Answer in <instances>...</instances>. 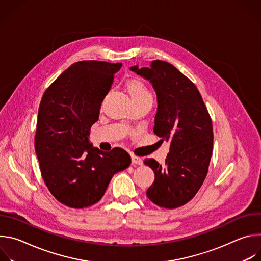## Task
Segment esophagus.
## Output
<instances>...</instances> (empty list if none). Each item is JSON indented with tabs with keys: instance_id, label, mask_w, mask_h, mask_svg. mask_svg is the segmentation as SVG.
Instances as JSON below:
<instances>
[{
	"instance_id": "34e87169",
	"label": "esophagus",
	"mask_w": 261,
	"mask_h": 261,
	"mask_svg": "<svg viewBox=\"0 0 261 261\" xmlns=\"http://www.w3.org/2000/svg\"><path fill=\"white\" fill-rule=\"evenodd\" d=\"M131 159H132V164H133L134 166H135V165H142V163H143L142 159H141V158H139V157L132 156V157H131Z\"/></svg>"
}]
</instances>
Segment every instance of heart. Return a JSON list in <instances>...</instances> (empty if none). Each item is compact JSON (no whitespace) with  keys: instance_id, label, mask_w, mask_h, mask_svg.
<instances>
[{"instance_id":"b5f03b06","label":"heart","mask_w":261,"mask_h":261,"mask_svg":"<svg viewBox=\"0 0 261 261\" xmlns=\"http://www.w3.org/2000/svg\"><path fill=\"white\" fill-rule=\"evenodd\" d=\"M125 90L131 97L134 104L144 102V101H152V94L148 90L147 86L138 79H129L125 82Z\"/></svg>"}]
</instances>
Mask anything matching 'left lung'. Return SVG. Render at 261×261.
Wrapping results in <instances>:
<instances>
[{
	"label": "left lung",
	"mask_w": 261,
	"mask_h": 261,
	"mask_svg": "<svg viewBox=\"0 0 261 261\" xmlns=\"http://www.w3.org/2000/svg\"><path fill=\"white\" fill-rule=\"evenodd\" d=\"M152 83L158 100L154 133L170 141L165 166L144 164L155 173L146 196L155 204L175 208L190 201L206 176L213 153V125L196 86L171 64L155 60L150 67L130 68Z\"/></svg>",
	"instance_id": "obj_1"
}]
</instances>
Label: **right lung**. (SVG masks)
<instances>
[{
	"mask_svg": "<svg viewBox=\"0 0 261 261\" xmlns=\"http://www.w3.org/2000/svg\"><path fill=\"white\" fill-rule=\"evenodd\" d=\"M122 63L81 61L47 88L38 109L35 151L41 175L61 203L84 208L98 202L115 173L131 164L123 148L103 152L89 143L103 99Z\"/></svg>",
	"mask_w": 261,
	"mask_h": 261,
	"instance_id": "add662e5",
	"label": "right lung"
}]
</instances>
